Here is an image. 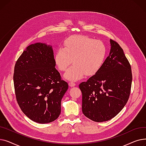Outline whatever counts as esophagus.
Returning a JSON list of instances; mask_svg holds the SVG:
<instances>
[{"instance_id": "34e87169", "label": "esophagus", "mask_w": 146, "mask_h": 146, "mask_svg": "<svg viewBox=\"0 0 146 146\" xmlns=\"http://www.w3.org/2000/svg\"><path fill=\"white\" fill-rule=\"evenodd\" d=\"M68 85H69V86H71V87H73L76 85V83L73 81H70L68 83Z\"/></svg>"}]
</instances>
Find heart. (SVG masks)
Returning a JSON list of instances; mask_svg holds the SVG:
<instances>
[{"instance_id": "heart-1", "label": "heart", "mask_w": 146, "mask_h": 146, "mask_svg": "<svg viewBox=\"0 0 146 146\" xmlns=\"http://www.w3.org/2000/svg\"><path fill=\"white\" fill-rule=\"evenodd\" d=\"M107 47L101 40L86 35H76L69 36L64 41L63 47H59L55 54L54 60L58 68L65 71L68 80H78L86 74H95L103 66L106 56Z\"/></svg>"}]
</instances>
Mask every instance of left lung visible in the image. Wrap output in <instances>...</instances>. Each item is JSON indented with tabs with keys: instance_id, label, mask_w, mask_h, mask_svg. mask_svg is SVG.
<instances>
[{
	"instance_id": "1",
	"label": "left lung",
	"mask_w": 146,
	"mask_h": 146,
	"mask_svg": "<svg viewBox=\"0 0 146 146\" xmlns=\"http://www.w3.org/2000/svg\"><path fill=\"white\" fill-rule=\"evenodd\" d=\"M109 56L95 74L80 83L82 93V112L95 122L115 117L126 105L132 83L131 65L123 50L110 40Z\"/></svg>"
}]
</instances>
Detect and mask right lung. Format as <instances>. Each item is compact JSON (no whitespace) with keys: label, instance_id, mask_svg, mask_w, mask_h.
<instances>
[{"label":"right lung","instance_id":"1","mask_svg":"<svg viewBox=\"0 0 146 146\" xmlns=\"http://www.w3.org/2000/svg\"><path fill=\"white\" fill-rule=\"evenodd\" d=\"M55 66L52 46L41 42L28 46L15 65L17 102L25 115L38 123H49L59 117L61 99L68 88Z\"/></svg>","mask_w":146,"mask_h":146}]
</instances>
